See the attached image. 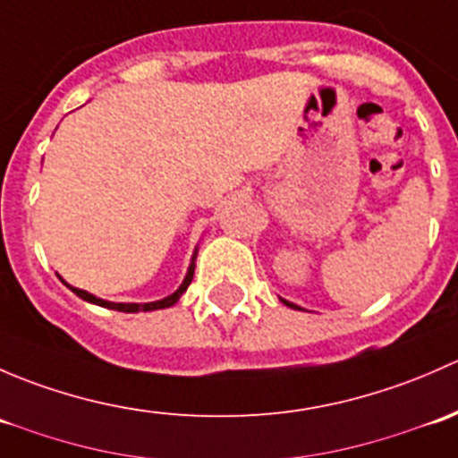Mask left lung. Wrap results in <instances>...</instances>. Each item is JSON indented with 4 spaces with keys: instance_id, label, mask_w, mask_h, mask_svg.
<instances>
[{
    "instance_id": "obj_1",
    "label": "left lung",
    "mask_w": 458,
    "mask_h": 458,
    "mask_svg": "<svg viewBox=\"0 0 458 458\" xmlns=\"http://www.w3.org/2000/svg\"><path fill=\"white\" fill-rule=\"evenodd\" d=\"M281 301H284V303H285V306L294 308V310H301V308H299V306H294V303H290V301H285V299H281Z\"/></svg>"
}]
</instances>
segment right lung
<instances>
[{
  "mask_svg": "<svg viewBox=\"0 0 458 458\" xmlns=\"http://www.w3.org/2000/svg\"><path fill=\"white\" fill-rule=\"evenodd\" d=\"M195 259H197V250H195V255H192L191 266H188V272H186V279H183V284L179 285V288L174 290L173 294H168V297H165V299H159V301H150V303H114V301H104V299L95 297V294L86 293V290L72 288V285H68L66 281L62 279V276H59V279H62V284H66L68 288H71L72 293L77 294V297L84 299V301H88V303H95V306L110 308V310H119V312H150V310H161V308H170V306H174V303L179 301V297H182V294L186 293L188 285H191V281H192V276H195Z\"/></svg>",
  "mask_w": 458,
  "mask_h": 458,
  "instance_id": "1",
  "label": "right lung"
}]
</instances>
